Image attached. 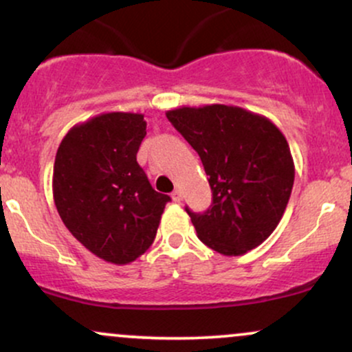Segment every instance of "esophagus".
Listing matches in <instances>:
<instances>
[{
    "mask_svg": "<svg viewBox=\"0 0 352 352\" xmlns=\"http://www.w3.org/2000/svg\"><path fill=\"white\" fill-rule=\"evenodd\" d=\"M172 200L175 201V204H180V201L184 200V193H182L180 190H173V192H172Z\"/></svg>",
    "mask_w": 352,
    "mask_h": 352,
    "instance_id": "esophagus-1",
    "label": "esophagus"
}]
</instances>
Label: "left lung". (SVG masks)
I'll return each instance as SVG.
<instances>
[{
  "label": "left lung",
  "mask_w": 352,
  "mask_h": 352,
  "mask_svg": "<svg viewBox=\"0 0 352 352\" xmlns=\"http://www.w3.org/2000/svg\"><path fill=\"white\" fill-rule=\"evenodd\" d=\"M167 119L195 148L212 187L205 213H187L205 245L227 256L256 248L280 223L294 182L285 135L252 111L212 104L167 111Z\"/></svg>",
  "instance_id": "8db88e82"
}]
</instances>
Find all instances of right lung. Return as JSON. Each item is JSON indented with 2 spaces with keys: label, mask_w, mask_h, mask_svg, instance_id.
<instances>
[{
  "label": "right lung",
  "mask_w": 352,
  "mask_h": 352,
  "mask_svg": "<svg viewBox=\"0 0 352 352\" xmlns=\"http://www.w3.org/2000/svg\"><path fill=\"white\" fill-rule=\"evenodd\" d=\"M145 127L142 114L106 112L74 125L56 153L52 197L60 220L107 263H132L147 252L170 200L137 164Z\"/></svg>",
  "instance_id": "obj_1"
}]
</instances>
